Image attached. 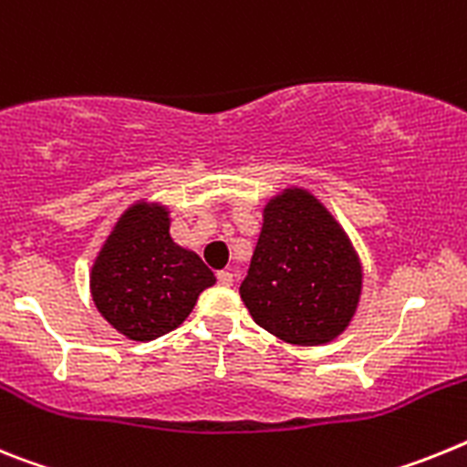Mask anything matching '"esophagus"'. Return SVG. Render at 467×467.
I'll return each instance as SVG.
<instances>
[{
  "mask_svg": "<svg viewBox=\"0 0 467 467\" xmlns=\"http://www.w3.org/2000/svg\"><path fill=\"white\" fill-rule=\"evenodd\" d=\"M217 283H220L222 287H231V285H234V274H231V271H220V274H217Z\"/></svg>",
  "mask_w": 467,
  "mask_h": 467,
  "instance_id": "34e87169",
  "label": "esophagus"
}]
</instances>
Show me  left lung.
<instances>
[{"label": "left lung", "mask_w": 467, "mask_h": 467, "mask_svg": "<svg viewBox=\"0 0 467 467\" xmlns=\"http://www.w3.org/2000/svg\"><path fill=\"white\" fill-rule=\"evenodd\" d=\"M360 254L327 205L304 187L266 201L241 299L259 327L292 346H325L348 329L362 296Z\"/></svg>", "instance_id": "8db88e82"}]
</instances>
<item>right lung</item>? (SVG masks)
I'll list each match as a JSON object with an SVG mask.
<instances>
[{
  "instance_id": "right-lung-1",
  "label": "right lung",
  "mask_w": 467,
  "mask_h": 467,
  "mask_svg": "<svg viewBox=\"0 0 467 467\" xmlns=\"http://www.w3.org/2000/svg\"><path fill=\"white\" fill-rule=\"evenodd\" d=\"M171 222V205L140 198L119 214L90 264L95 308L130 341L180 327L217 283L193 250L172 241Z\"/></svg>"
}]
</instances>
